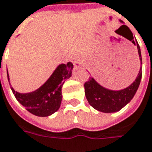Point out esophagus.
<instances>
[{
  "label": "esophagus",
  "instance_id": "obj_1",
  "mask_svg": "<svg viewBox=\"0 0 152 152\" xmlns=\"http://www.w3.org/2000/svg\"><path fill=\"white\" fill-rule=\"evenodd\" d=\"M73 65H74L76 67H78L80 66V59H79V57L78 56H73Z\"/></svg>",
  "mask_w": 152,
  "mask_h": 152
}]
</instances>
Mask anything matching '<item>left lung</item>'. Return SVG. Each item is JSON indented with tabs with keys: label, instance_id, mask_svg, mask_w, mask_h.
Listing matches in <instances>:
<instances>
[{
	"label": "left lung",
	"instance_id": "left-lung-1",
	"mask_svg": "<svg viewBox=\"0 0 152 152\" xmlns=\"http://www.w3.org/2000/svg\"><path fill=\"white\" fill-rule=\"evenodd\" d=\"M122 26H125V25H122ZM130 33H131V36L129 39L132 40L134 44L137 45L140 59V61H142L140 45L138 44L137 40L135 41L134 39V36L131 31ZM141 77H142V68L140 67L137 78L134 81V83L129 87L118 91H110L107 89H105L98 83H96V81L93 78H89V80L85 82V96L91 107L100 112L106 113L118 112L130 102L132 98L135 95L140 83Z\"/></svg>",
	"mask_w": 152,
	"mask_h": 152
}]
</instances>
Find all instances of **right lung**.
<instances>
[{
	"mask_svg": "<svg viewBox=\"0 0 152 152\" xmlns=\"http://www.w3.org/2000/svg\"><path fill=\"white\" fill-rule=\"evenodd\" d=\"M73 65L68 61L67 64H61L52 73L44 85L37 91L20 94L12 87L16 99L30 113L39 117H47L56 112L61 102V87L63 81L72 76ZM8 78V73H7Z\"/></svg>",
	"mask_w": 152,
	"mask_h": 152,
	"instance_id": "add662e5",
	"label": "right lung"
}]
</instances>
